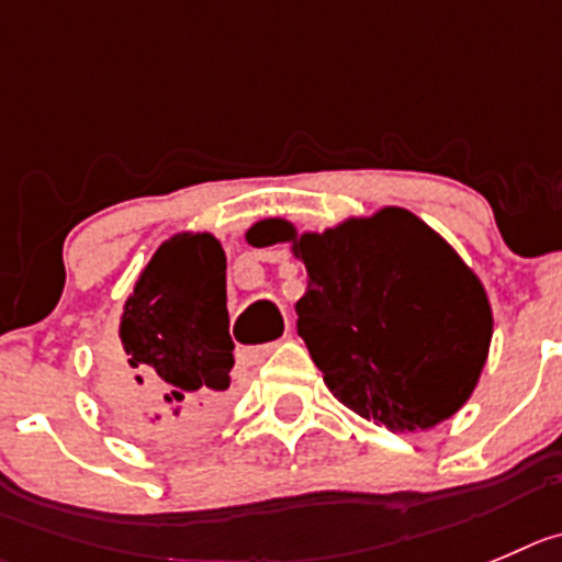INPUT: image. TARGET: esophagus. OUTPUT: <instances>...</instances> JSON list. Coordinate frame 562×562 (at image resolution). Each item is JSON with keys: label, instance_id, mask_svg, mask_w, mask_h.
<instances>
[{"label": "esophagus", "instance_id": "obj_1", "mask_svg": "<svg viewBox=\"0 0 562 562\" xmlns=\"http://www.w3.org/2000/svg\"><path fill=\"white\" fill-rule=\"evenodd\" d=\"M276 347H278V341H270V345H261V347H243V350L237 352V364L245 367V370H248V367L261 364V361H265V358L270 356Z\"/></svg>", "mask_w": 562, "mask_h": 562}]
</instances>
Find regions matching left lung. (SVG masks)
<instances>
[{
	"label": "left lung",
	"mask_w": 562,
	"mask_h": 562,
	"mask_svg": "<svg viewBox=\"0 0 562 562\" xmlns=\"http://www.w3.org/2000/svg\"><path fill=\"white\" fill-rule=\"evenodd\" d=\"M250 245L290 243L306 265L297 334L325 386L392 432L430 430L472 397L494 334L488 295L441 234L400 206L297 232L254 223Z\"/></svg>",
	"instance_id": "left-lung-1"
}]
</instances>
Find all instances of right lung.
<instances>
[{
    "label": "right lung",
    "instance_id": "add662e5",
    "mask_svg": "<svg viewBox=\"0 0 562 562\" xmlns=\"http://www.w3.org/2000/svg\"><path fill=\"white\" fill-rule=\"evenodd\" d=\"M124 352L104 358V397L146 438L206 425L232 392L226 254L210 232L154 250L121 314Z\"/></svg>",
    "mask_w": 562,
    "mask_h": 562
}]
</instances>
